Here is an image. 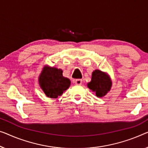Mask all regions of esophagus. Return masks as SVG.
<instances>
[{
  "mask_svg": "<svg viewBox=\"0 0 148 148\" xmlns=\"http://www.w3.org/2000/svg\"><path fill=\"white\" fill-rule=\"evenodd\" d=\"M74 82L76 85H81L82 84V80L81 79H77V80L74 81Z\"/></svg>",
  "mask_w": 148,
  "mask_h": 148,
  "instance_id": "34e87169",
  "label": "esophagus"
}]
</instances>
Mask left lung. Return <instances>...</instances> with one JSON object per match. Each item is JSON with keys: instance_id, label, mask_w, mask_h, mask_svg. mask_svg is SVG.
<instances>
[{"instance_id": "left-lung-1", "label": "left lung", "mask_w": 148, "mask_h": 148, "mask_svg": "<svg viewBox=\"0 0 148 148\" xmlns=\"http://www.w3.org/2000/svg\"><path fill=\"white\" fill-rule=\"evenodd\" d=\"M112 85V80L108 75L99 70H95L92 72L91 82L87 84L99 98L106 96L111 89Z\"/></svg>"}]
</instances>
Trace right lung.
<instances>
[{
	"instance_id": "add662e5",
	"label": "right lung",
	"mask_w": 148,
	"mask_h": 148,
	"mask_svg": "<svg viewBox=\"0 0 148 148\" xmlns=\"http://www.w3.org/2000/svg\"><path fill=\"white\" fill-rule=\"evenodd\" d=\"M38 83L46 96L56 98L70 86V80L63 76L62 70L54 67L44 66L38 78Z\"/></svg>"
}]
</instances>
